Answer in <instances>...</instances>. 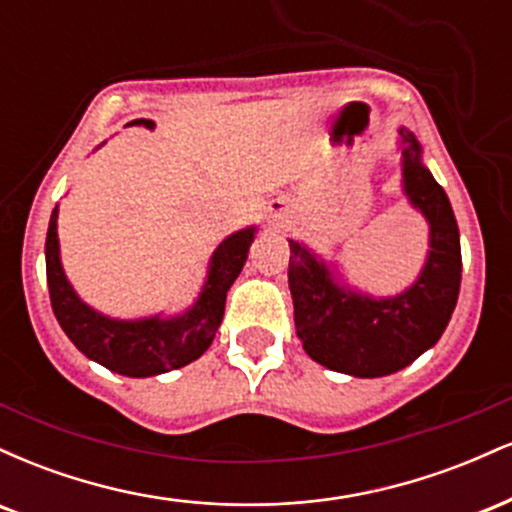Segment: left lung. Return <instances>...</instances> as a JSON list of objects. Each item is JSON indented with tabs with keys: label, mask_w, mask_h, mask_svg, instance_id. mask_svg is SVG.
Instances as JSON below:
<instances>
[{
	"label": "left lung",
	"mask_w": 512,
	"mask_h": 512,
	"mask_svg": "<svg viewBox=\"0 0 512 512\" xmlns=\"http://www.w3.org/2000/svg\"><path fill=\"white\" fill-rule=\"evenodd\" d=\"M402 134L404 192L431 223V252L411 289L395 298L361 296L334 284L325 262L289 240L293 322L313 361L356 375L380 378L409 366L438 342L457 305L462 281L460 231L450 199L421 163L414 134Z\"/></svg>",
	"instance_id": "8db88e82"
}]
</instances>
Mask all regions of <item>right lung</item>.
I'll return each mask as SVG.
<instances>
[{"label":"right lung","instance_id":"right-lung-1","mask_svg":"<svg viewBox=\"0 0 512 512\" xmlns=\"http://www.w3.org/2000/svg\"><path fill=\"white\" fill-rule=\"evenodd\" d=\"M132 125L154 127L151 120H134ZM255 240V228L233 233L216 248L209 264V279L197 303L173 320H110L79 301L69 286L60 264L57 245V209H52L48 238H45V269H48L50 303L57 322L76 349L108 370L129 378H149L197 361L214 342L223 320L226 293L238 279Z\"/></svg>","mask_w":512,"mask_h":512}]
</instances>
